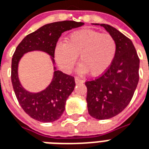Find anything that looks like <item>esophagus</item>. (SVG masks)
Listing matches in <instances>:
<instances>
[{
	"label": "esophagus",
	"instance_id": "esophagus-1",
	"mask_svg": "<svg viewBox=\"0 0 149 149\" xmlns=\"http://www.w3.org/2000/svg\"><path fill=\"white\" fill-rule=\"evenodd\" d=\"M75 82H76V84H81L84 83V81L83 80H81V79L79 77H75Z\"/></svg>",
	"mask_w": 149,
	"mask_h": 149
}]
</instances>
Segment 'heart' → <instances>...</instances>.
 <instances>
[{
	"instance_id": "heart-1",
	"label": "heart",
	"mask_w": 149,
	"mask_h": 149,
	"mask_svg": "<svg viewBox=\"0 0 149 149\" xmlns=\"http://www.w3.org/2000/svg\"><path fill=\"white\" fill-rule=\"evenodd\" d=\"M116 54V42L109 34L93 30H79L71 33L65 42H59L54 49L55 60L65 72H69L80 56L79 72L92 77L103 74L110 68Z\"/></svg>"
}]
</instances>
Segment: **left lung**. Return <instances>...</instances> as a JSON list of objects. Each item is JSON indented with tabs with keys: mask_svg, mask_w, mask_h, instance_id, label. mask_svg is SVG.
I'll use <instances>...</instances> for the list:
<instances>
[{
	"mask_svg": "<svg viewBox=\"0 0 149 149\" xmlns=\"http://www.w3.org/2000/svg\"><path fill=\"white\" fill-rule=\"evenodd\" d=\"M100 25L114 38L116 54L113 62L98 79L87 81V107L89 114L99 120L121 113L132 100L139 81L140 60L132 41L112 26Z\"/></svg>",
	"mask_w": 149,
	"mask_h": 149,
	"instance_id": "obj_1",
	"label": "left lung"
}]
</instances>
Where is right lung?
Wrapping results in <instances>:
<instances>
[{"mask_svg":"<svg viewBox=\"0 0 149 149\" xmlns=\"http://www.w3.org/2000/svg\"><path fill=\"white\" fill-rule=\"evenodd\" d=\"M82 22L72 20L59 21L46 24L27 35L16 47L12 59V83L13 89L26 113L41 122H53L62 115L68 97L75 88L74 77L63 73L55 66L54 49L58 39L63 32L83 26ZM41 51L47 53L54 65L52 82L43 90L31 93L24 88L19 81L18 68L19 61L25 53Z\"/></svg>","mask_w":149,"mask_h":149,"instance_id":"obj_1","label":"right lung"}]
</instances>
